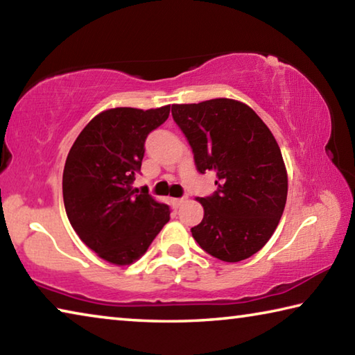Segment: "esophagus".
I'll return each instance as SVG.
<instances>
[{
	"label": "esophagus",
	"instance_id": "1",
	"mask_svg": "<svg viewBox=\"0 0 355 355\" xmlns=\"http://www.w3.org/2000/svg\"><path fill=\"white\" fill-rule=\"evenodd\" d=\"M188 200V196H183V197H180V199H175V205L177 207H180V205H183V203Z\"/></svg>",
	"mask_w": 355,
	"mask_h": 355
}]
</instances>
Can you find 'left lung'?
Segmentation results:
<instances>
[{
	"label": "left lung",
	"mask_w": 355,
	"mask_h": 355,
	"mask_svg": "<svg viewBox=\"0 0 355 355\" xmlns=\"http://www.w3.org/2000/svg\"><path fill=\"white\" fill-rule=\"evenodd\" d=\"M197 171L216 172L218 189L200 197L203 219L192 236L207 254L236 263L269 241L284 214L286 169L277 141L241 101L214 98L172 105Z\"/></svg>",
	"instance_id": "1"
}]
</instances>
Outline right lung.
I'll return each mask as SVG.
<instances>
[{"mask_svg": "<svg viewBox=\"0 0 355 355\" xmlns=\"http://www.w3.org/2000/svg\"><path fill=\"white\" fill-rule=\"evenodd\" d=\"M169 112L171 106L103 111L70 148L62 175L65 213L81 241L106 261H136L171 219L169 205L152 199L147 188H133L147 136Z\"/></svg>", "mask_w": 355, "mask_h": 355, "instance_id": "right-lung-1", "label": "right lung"}]
</instances>
